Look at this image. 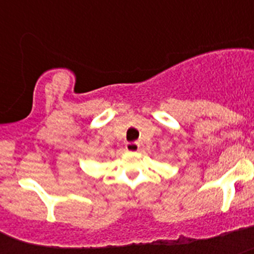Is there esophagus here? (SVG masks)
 <instances>
[{"label": "esophagus", "mask_w": 254, "mask_h": 254, "mask_svg": "<svg viewBox=\"0 0 254 254\" xmlns=\"http://www.w3.org/2000/svg\"><path fill=\"white\" fill-rule=\"evenodd\" d=\"M126 150L129 152H136L140 150V145H138V142H127L126 143Z\"/></svg>", "instance_id": "1"}]
</instances>
